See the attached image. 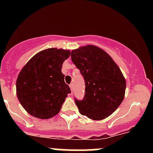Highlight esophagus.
Instances as JSON below:
<instances>
[{
  "mask_svg": "<svg viewBox=\"0 0 153 153\" xmlns=\"http://www.w3.org/2000/svg\"><path fill=\"white\" fill-rule=\"evenodd\" d=\"M69 87H70L71 92H72V90H73V84H69Z\"/></svg>",
  "mask_w": 153,
  "mask_h": 153,
  "instance_id": "34e87169",
  "label": "esophagus"
}]
</instances>
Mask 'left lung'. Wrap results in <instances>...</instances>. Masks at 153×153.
<instances>
[{"instance_id":"left-lung-1","label":"left lung","mask_w":153,"mask_h":153,"mask_svg":"<svg viewBox=\"0 0 153 153\" xmlns=\"http://www.w3.org/2000/svg\"><path fill=\"white\" fill-rule=\"evenodd\" d=\"M71 58L85 81L84 98H75L79 112L93 120L109 116L124 98L126 81L121 69L106 52L92 45L72 50Z\"/></svg>"}]
</instances>
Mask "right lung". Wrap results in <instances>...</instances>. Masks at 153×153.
<instances>
[{"instance_id":"obj_1","label":"right lung","mask_w":153,"mask_h":153,"mask_svg":"<svg viewBox=\"0 0 153 153\" xmlns=\"http://www.w3.org/2000/svg\"><path fill=\"white\" fill-rule=\"evenodd\" d=\"M69 55V50L50 48L34 55L21 69L16 81L17 96L31 115L48 119L60 112L71 93L61 72Z\"/></svg>"}]
</instances>
